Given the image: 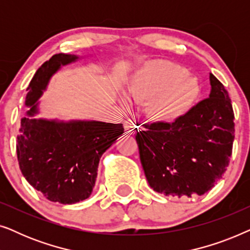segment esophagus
I'll return each mask as SVG.
<instances>
[{"mask_svg":"<svg viewBox=\"0 0 250 250\" xmlns=\"http://www.w3.org/2000/svg\"><path fill=\"white\" fill-rule=\"evenodd\" d=\"M124 127H125V133H127V134H135L139 129V127L135 124V122L131 121V119H127V121L125 122Z\"/></svg>","mask_w":250,"mask_h":250,"instance_id":"obj_1","label":"esophagus"}]
</instances>
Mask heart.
Wrapping results in <instances>:
<instances>
[{"instance_id": "1", "label": "heart", "mask_w": 250, "mask_h": 250, "mask_svg": "<svg viewBox=\"0 0 250 250\" xmlns=\"http://www.w3.org/2000/svg\"><path fill=\"white\" fill-rule=\"evenodd\" d=\"M128 93L136 102H146V112L151 121L172 123L189 110L199 94V84L180 64L155 60L134 74L128 84ZM122 102L128 104L124 94Z\"/></svg>"}]
</instances>
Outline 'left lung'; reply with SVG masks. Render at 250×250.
<instances>
[{
	"instance_id": "obj_1",
	"label": "left lung",
	"mask_w": 250,
	"mask_h": 250,
	"mask_svg": "<svg viewBox=\"0 0 250 250\" xmlns=\"http://www.w3.org/2000/svg\"><path fill=\"white\" fill-rule=\"evenodd\" d=\"M208 98L174 123L145 125L136 133L149 186L165 196L191 198L215 187L227 170L234 140V114L223 84L209 75Z\"/></svg>"
}]
</instances>
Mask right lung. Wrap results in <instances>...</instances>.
Wrapping results in <instances>:
<instances>
[{
    "instance_id": "obj_1",
    "label": "right lung",
    "mask_w": 250,
    "mask_h": 250,
    "mask_svg": "<svg viewBox=\"0 0 250 250\" xmlns=\"http://www.w3.org/2000/svg\"><path fill=\"white\" fill-rule=\"evenodd\" d=\"M78 59L75 54L58 53L37 69L27 88L25 105L29 109L17 136L23 177L46 199L63 205L91 196L101 156L124 132L122 124L35 117L51 77Z\"/></svg>"
}]
</instances>
